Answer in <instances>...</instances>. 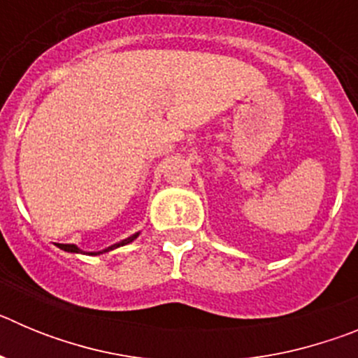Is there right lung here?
Instances as JSON below:
<instances>
[{
  "instance_id": "obj_1",
  "label": "right lung",
  "mask_w": 358,
  "mask_h": 358,
  "mask_svg": "<svg viewBox=\"0 0 358 358\" xmlns=\"http://www.w3.org/2000/svg\"><path fill=\"white\" fill-rule=\"evenodd\" d=\"M136 236H138V235L131 236V238H127V240H123V242H120V243H115V245H110V248H109V249H106V251H102V252H107V251H113V249L120 248V245H125V243L132 242V240H134V238H136ZM59 248H61V249H64V251H69V252H80V249H78V248H77V245H73V243H59ZM91 255H94V252H91Z\"/></svg>"
}]
</instances>
